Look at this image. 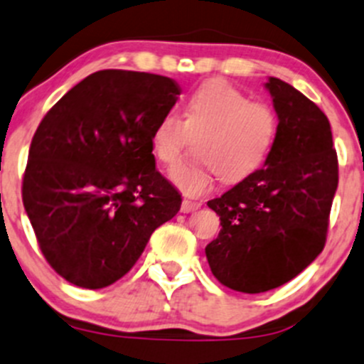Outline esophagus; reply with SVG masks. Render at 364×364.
Returning <instances> with one entry per match:
<instances>
[{
	"instance_id": "34e87169",
	"label": "esophagus",
	"mask_w": 364,
	"mask_h": 364,
	"mask_svg": "<svg viewBox=\"0 0 364 364\" xmlns=\"http://www.w3.org/2000/svg\"><path fill=\"white\" fill-rule=\"evenodd\" d=\"M200 208V200L190 199V197H185L181 203V211L183 213H190V211H196Z\"/></svg>"
}]
</instances>
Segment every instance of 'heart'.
Masks as SVG:
<instances>
[{
    "mask_svg": "<svg viewBox=\"0 0 364 364\" xmlns=\"http://www.w3.org/2000/svg\"><path fill=\"white\" fill-rule=\"evenodd\" d=\"M276 112L264 103H252L240 88L222 80H210L186 100L183 119L168 112L151 135L158 161L178 160L192 135L200 136L197 154L200 161H183L171 168L168 178L186 193L210 190L213 174L235 183L249 178L267 161L277 136Z\"/></svg>",
    "mask_w": 364,
    "mask_h": 364,
    "instance_id": "heart-1",
    "label": "heart"
}]
</instances>
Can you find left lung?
Masks as SVG:
<instances>
[{"instance_id": "1", "label": "left lung", "mask_w": 364, "mask_h": 364, "mask_svg": "<svg viewBox=\"0 0 364 364\" xmlns=\"http://www.w3.org/2000/svg\"><path fill=\"white\" fill-rule=\"evenodd\" d=\"M264 88L279 119L263 168L208 206L220 232L206 245L213 276L242 294L274 290L322 252L338 188V156L329 119L279 77Z\"/></svg>"}]
</instances>
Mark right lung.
I'll list each match as a JSON object with an SVG mask.
<instances>
[{"label":"right lung","mask_w":364,"mask_h":364,"mask_svg":"<svg viewBox=\"0 0 364 364\" xmlns=\"http://www.w3.org/2000/svg\"><path fill=\"white\" fill-rule=\"evenodd\" d=\"M179 94L160 74L97 70L38 124L23 204L42 254L69 283L100 290L121 279L181 208L151 147Z\"/></svg>","instance_id":"add662e5"}]
</instances>
